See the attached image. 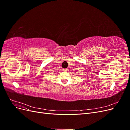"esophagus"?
<instances>
[{"instance_id":"obj_1","label":"esophagus","mask_w":130,"mask_h":130,"mask_svg":"<svg viewBox=\"0 0 130 130\" xmlns=\"http://www.w3.org/2000/svg\"><path fill=\"white\" fill-rule=\"evenodd\" d=\"M63 71H64V72H67V71H68V69H67V68L64 69H63Z\"/></svg>"}]
</instances>
